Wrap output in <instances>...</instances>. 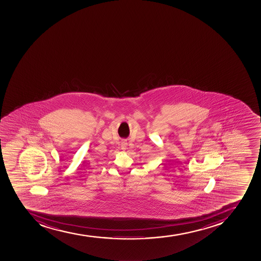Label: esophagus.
I'll return each instance as SVG.
<instances>
[{
	"label": "esophagus",
	"instance_id": "34e87169",
	"mask_svg": "<svg viewBox=\"0 0 261 261\" xmlns=\"http://www.w3.org/2000/svg\"><path fill=\"white\" fill-rule=\"evenodd\" d=\"M121 148H122V150H126V149H127V142H122V144H121Z\"/></svg>",
	"mask_w": 261,
	"mask_h": 261
}]
</instances>
